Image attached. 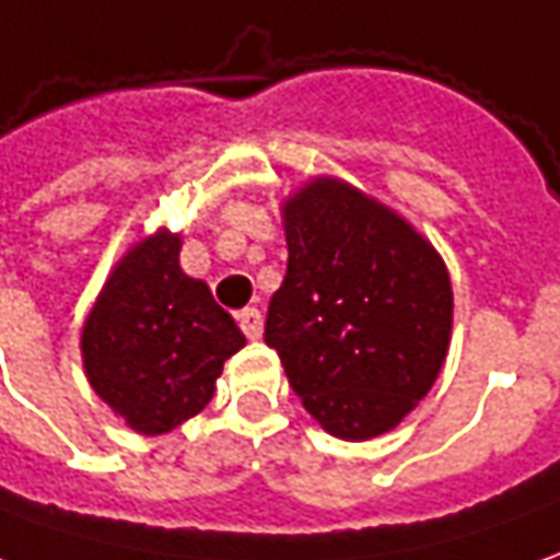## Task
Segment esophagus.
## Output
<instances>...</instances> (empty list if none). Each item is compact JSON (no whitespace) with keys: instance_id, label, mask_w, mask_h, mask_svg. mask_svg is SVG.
Listing matches in <instances>:
<instances>
[{"instance_id":"34e87169","label":"esophagus","mask_w":560,"mask_h":560,"mask_svg":"<svg viewBox=\"0 0 560 560\" xmlns=\"http://www.w3.org/2000/svg\"><path fill=\"white\" fill-rule=\"evenodd\" d=\"M238 328H242V334H245L248 340H257V337L264 334V315H260V310L248 306V310L238 312Z\"/></svg>"}]
</instances>
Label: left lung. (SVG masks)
I'll return each mask as SVG.
<instances>
[{"mask_svg": "<svg viewBox=\"0 0 560 560\" xmlns=\"http://www.w3.org/2000/svg\"><path fill=\"white\" fill-rule=\"evenodd\" d=\"M284 235L288 272L269 300L266 346L330 435L389 432L447 355V269L401 217L340 180L288 201Z\"/></svg>", "mask_w": 560, "mask_h": 560, "instance_id": "left-lung-1", "label": "left lung"}]
</instances>
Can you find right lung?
I'll use <instances>...</instances> for the list:
<instances>
[{
	"instance_id": "obj_1",
	"label": "right lung",
	"mask_w": 560,
	"mask_h": 560,
	"mask_svg": "<svg viewBox=\"0 0 560 560\" xmlns=\"http://www.w3.org/2000/svg\"><path fill=\"white\" fill-rule=\"evenodd\" d=\"M177 254L180 238L171 232L128 250L82 334L94 392L143 435L196 417L214 395L223 361L245 346L208 284L180 272Z\"/></svg>"
}]
</instances>
